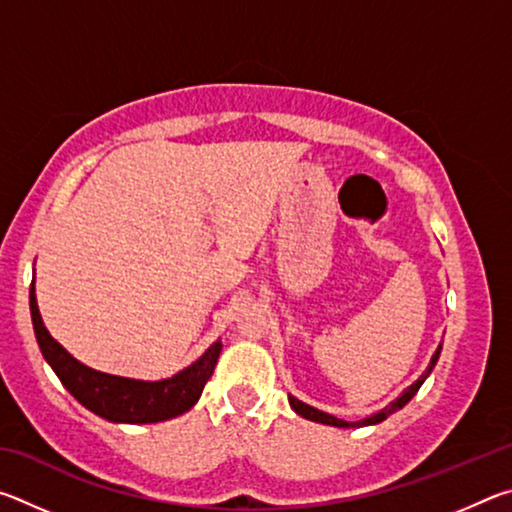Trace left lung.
<instances>
[{"instance_id":"obj_1","label":"left lung","mask_w":512,"mask_h":512,"mask_svg":"<svg viewBox=\"0 0 512 512\" xmlns=\"http://www.w3.org/2000/svg\"><path fill=\"white\" fill-rule=\"evenodd\" d=\"M440 348H443V345H438V350L433 352V357H431V361H429V368L422 372V375L418 377V381H413V384H411L409 388H406V391H404L400 397H397V400H393L391 404L384 406V409H381L379 413L370 415V418H366V420H359V422H345V420H339V418H334V415L323 413V411L314 409V406H309V404H305V402L296 400V397H293V395H289V404H291L293 411H296L298 415H302V418H307V420H311V422L329 424V427H345V429H348V427H366V424H377V422H381V420H386L391 413L400 411L404 404L411 402V397L420 391V386L424 384V379H427V377L431 375L433 366H436V361H438V357H440Z\"/></svg>"}]
</instances>
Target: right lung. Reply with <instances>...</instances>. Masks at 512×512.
Returning a JSON list of instances; mask_svg holds the SVG:
<instances>
[{
	"label": "right lung",
	"instance_id": "add662e5",
	"mask_svg": "<svg viewBox=\"0 0 512 512\" xmlns=\"http://www.w3.org/2000/svg\"><path fill=\"white\" fill-rule=\"evenodd\" d=\"M29 307L33 332L45 361L56 372L63 384L85 409L101 415L110 422L151 424L183 415L198 402L207 379L212 377L221 354V341L212 343L201 359L180 370L178 375L160 381H142L117 375H106L85 363L76 361L54 336L47 332L36 302V289L29 291Z\"/></svg>",
	"mask_w": 512,
	"mask_h": 512
}]
</instances>
